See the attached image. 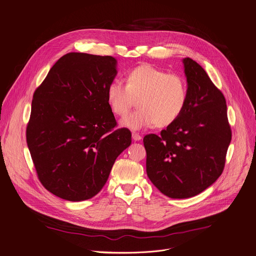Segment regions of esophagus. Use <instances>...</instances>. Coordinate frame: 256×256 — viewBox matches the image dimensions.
<instances>
[{
  "instance_id": "34e87169",
  "label": "esophagus",
  "mask_w": 256,
  "mask_h": 256,
  "mask_svg": "<svg viewBox=\"0 0 256 256\" xmlns=\"http://www.w3.org/2000/svg\"><path fill=\"white\" fill-rule=\"evenodd\" d=\"M132 140H134V142L142 140V136H140V134H138V132H132Z\"/></svg>"
}]
</instances>
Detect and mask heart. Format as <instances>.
<instances>
[{
	"instance_id": "obj_1",
	"label": "heart",
	"mask_w": 256,
	"mask_h": 256,
	"mask_svg": "<svg viewBox=\"0 0 256 256\" xmlns=\"http://www.w3.org/2000/svg\"><path fill=\"white\" fill-rule=\"evenodd\" d=\"M126 84L112 80L106 88L110 110L126 116L138 100V108L124 118L122 126L132 130L168 126L185 110L188 100L186 80L148 64L138 65L126 73Z\"/></svg>"
}]
</instances>
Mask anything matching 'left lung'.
Segmentation results:
<instances>
[{"label":"left lung","mask_w":256,"mask_h":256,"mask_svg":"<svg viewBox=\"0 0 256 256\" xmlns=\"http://www.w3.org/2000/svg\"><path fill=\"white\" fill-rule=\"evenodd\" d=\"M188 100L180 118L146 134V174L166 196L184 199L210 187L222 174L231 128L223 94L193 59H183Z\"/></svg>","instance_id":"8db88e82"}]
</instances>
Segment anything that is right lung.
I'll use <instances>...</instances> for the list:
<instances>
[{
    "label": "right lung",
    "instance_id": "1",
    "mask_svg": "<svg viewBox=\"0 0 256 256\" xmlns=\"http://www.w3.org/2000/svg\"><path fill=\"white\" fill-rule=\"evenodd\" d=\"M116 59L71 52L62 56L35 90L27 144L41 184L78 202L106 185L116 158L132 144L118 128L106 100Z\"/></svg>",
    "mask_w": 256,
    "mask_h": 256
}]
</instances>
